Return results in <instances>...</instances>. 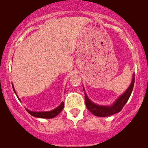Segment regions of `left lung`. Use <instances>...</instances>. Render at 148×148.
Returning a JSON list of instances; mask_svg holds the SVG:
<instances>
[{
    "label": "left lung",
    "mask_w": 148,
    "mask_h": 148,
    "mask_svg": "<svg viewBox=\"0 0 148 148\" xmlns=\"http://www.w3.org/2000/svg\"><path fill=\"white\" fill-rule=\"evenodd\" d=\"M134 74L133 75L132 81L129 87L125 91V92L119 96L117 100L112 104V106H99L96 104L93 103L92 101L88 98L86 93L85 92V101H86V106L89 112H91L94 115L98 117H107L112 115V114H116L118 112H120L125 105L127 103V100L129 99L130 95L132 94L133 88H134ZM84 89V88H83ZM85 91V90H84Z\"/></svg>",
    "instance_id": "obj_1"
}]
</instances>
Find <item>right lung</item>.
I'll return each instance as SVG.
<instances>
[{"instance_id": "obj_1", "label": "right lung", "mask_w": 148, "mask_h": 148, "mask_svg": "<svg viewBox=\"0 0 148 148\" xmlns=\"http://www.w3.org/2000/svg\"><path fill=\"white\" fill-rule=\"evenodd\" d=\"M13 86V89H14V92L16 94V92L14 90V86L12 85ZM18 98V97H17ZM18 99L20 100V99L18 98ZM21 101V100H20ZM64 107V103H63V101H62V103L60 104V106H58L57 108H56L55 109L52 110V111H49V112H32V111H29V110L27 109V112L30 114L32 116H34V117H36V118H41V119H53L54 117H56V115L60 114L61 111L62 110Z\"/></svg>"}]
</instances>
